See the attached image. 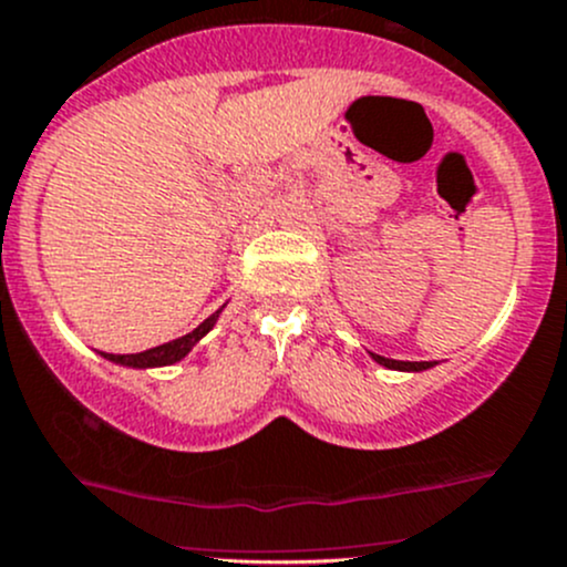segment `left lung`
I'll list each match as a JSON object with an SVG mask.
<instances>
[{
	"mask_svg": "<svg viewBox=\"0 0 567 567\" xmlns=\"http://www.w3.org/2000/svg\"><path fill=\"white\" fill-rule=\"evenodd\" d=\"M374 363L385 369H394V372H427V369L435 367V361H394V358L378 355V352H369Z\"/></svg>",
	"mask_w": 567,
	"mask_h": 567,
	"instance_id": "left-lung-1",
	"label": "left lung"
}]
</instances>
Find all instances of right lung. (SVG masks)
Returning <instances> with one entry per match:
<instances>
[{"label": "right lung", "instance_id": "1", "mask_svg": "<svg viewBox=\"0 0 567 567\" xmlns=\"http://www.w3.org/2000/svg\"><path fill=\"white\" fill-rule=\"evenodd\" d=\"M226 308V306H223ZM223 308H217L212 317H206L204 322L198 324L195 330H189L187 336H178V339L167 341V344H159V347H151V350L145 352H134V355H112V352H101V358L110 363H117V367H126V369H159V367H173V363L184 361V358L193 352V347L198 344L200 339H204L206 333H209L212 328L217 324V319H220Z\"/></svg>", "mask_w": 567, "mask_h": 567}]
</instances>
